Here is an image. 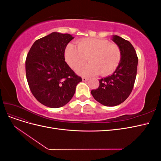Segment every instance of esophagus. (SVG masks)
Returning <instances> with one entry per match:
<instances>
[{
    "label": "esophagus",
    "mask_w": 161,
    "mask_h": 161,
    "mask_svg": "<svg viewBox=\"0 0 161 161\" xmlns=\"http://www.w3.org/2000/svg\"><path fill=\"white\" fill-rule=\"evenodd\" d=\"M82 81H84V82H85V81H87L89 80V79L88 78H86V77H82Z\"/></svg>",
    "instance_id": "1"
}]
</instances>
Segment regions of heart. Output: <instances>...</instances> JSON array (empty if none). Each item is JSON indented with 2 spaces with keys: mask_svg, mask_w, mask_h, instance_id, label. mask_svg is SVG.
<instances>
[{
  "mask_svg": "<svg viewBox=\"0 0 161 161\" xmlns=\"http://www.w3.org/2000/svg\"><path fill=\"white\" fill-rule=\"evenodd\" d=\"M64 56L68 64L73 69L88 60V64L76 70L81 75H97L100 73L101 76H107L118 66L121 54L115 43L102 39L87 38L78 42L77 46L69 43L66 47Z\"/></svg>",
  "mask_w": 161,
  "mask_h": 161,
  "instance_id": "obj_1",
  "label": "heart"
}]
</instances>
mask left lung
Instances as JSON below:
<instances>
[{"instance_id": "left-lung-1", "label": "left lung", "mask_w": 161, "mask_h": 161, "mask_svg": "<svg viewBox=\"0 0 161 161\" xmlns=\"http://www.w3.org/2000/svg\"><path fill=\"white\" fill-rule=\"evenodd\" d=\"M119 47L121 58L118 66L109 76L99 80V86L91 91L94 99L105 106H116L128 98L133 89L137 73L138 56L129 41L118 36L112 39Z\"/></svg>"}]
</instances>
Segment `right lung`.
Segmentation results:
<instances>
[{
    "instance_id": "obj_1",
    "label": "right lung",
    "mask_w": 161,
    "mask_h": 161,
    "mask_svg": "<svg viewBox=\"0 0 161 161\" xmlns=\"http://www.w3.org/2000/svg\"><path fill=\"white\" fill-rule=\"evenodd\" d=\"M72 39L68 33L53 32L34 42L25 61L26 77L35 98L45 106L65 105L82 81L65 62L66 47Z\"/></svg>"
}]
</instances>
